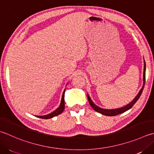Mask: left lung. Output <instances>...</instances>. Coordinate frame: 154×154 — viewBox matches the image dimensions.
Segmentation results:
<instances>
[{"label":"left lung","mask_w":154,"mask_h":154,"mask_svg":"<svg viewBox=\"0 0 154 154\" xmlns=\"http://www.w3.org/2000/svg\"><path fill=\"white\" fill-rule=\"evenodd\" d=\"M145 82H146V61L145 60L143 59V86L141 87V89H140V91H139V93H137V95H136L133 100H132L130 103L127 104L126 105H125L124 107H122L119 108H117V109H103V108L99 107H98L97 105H96L94 103H93V101L91 100V97H89V95L88 93H87V98H88L89 102L90 103V105L92 107V108L95 111H97L98 113H100L102 115L106 116H115L118 115V114L122 113L125 111L129 110V109L133 107V105L136 103V101L139 99V98L140 97V96L141 95V93L143 91V87H144V85H145Z\"/></svg>","instance_id":"left-lung-1"}]
</instances>
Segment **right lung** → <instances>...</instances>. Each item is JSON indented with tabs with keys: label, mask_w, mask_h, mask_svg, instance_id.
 Returning <instances> with one entry per match:
<instances>
[{
	"label": "right lung",
	"mask_w": 154,
	"mask_h": 154,
	"mask_svg": "<svg viewBox=\"0 0 154 154\" xmlns=\"http://www.w3.org/2000/svg\"><path fill=\"white\" fill-rule=\"evenodd\" d=\"M65 91V89L64 90V91H63V93L61 103H60L59 107L57 108V109H55V111H53V112H51L49 114H47V115H45V116H37V117H39V118H41V119H51V118H52V117H53L57 116L59 115V114H61L63 111V110H64V109H65V99H64Z\"/></svg>",
	"instance_id": "obj_1"
}]
</instances>
